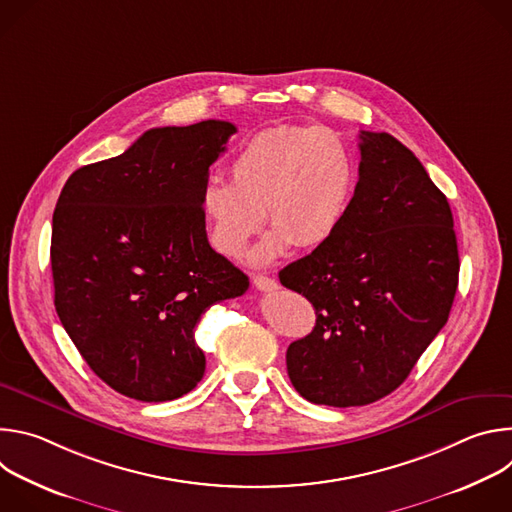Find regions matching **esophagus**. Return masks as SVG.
<instances>
[{
	"label": "esophagus",
	"instance_id": "1",
	"mask_svg": "<svg viewBox=\"0 0 512 512\" xmlns=\"http://www.w3.org/2000/svg\"><path fill=\"white\" fill-rule=\"evenodd\" d=\"M253 285L261 291H275L279 287V283L273 277H267V275H255Z\"/></svg>",
	"mask_w": 512,
	"mask_h": 512
}]
</instances>
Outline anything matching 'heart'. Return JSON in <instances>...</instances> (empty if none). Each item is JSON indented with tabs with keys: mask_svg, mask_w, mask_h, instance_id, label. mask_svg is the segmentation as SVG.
Returning <instances> with one entry per match:
<instances>
[{
	"mask_svg": "<svg viewBox=\"0 0 512 512\" xmlns=\"http://www.w3.org/2000/svg\"><path fill=\"white\" fill-rule=\"evenodd\" d=\"M229 176L231 182H208L200 196L210 245L225 257H241L265 212L273 229L253 259L267 263L291 243L312 249L338 231L354 196L356 162L324 127L277 125L241 145Z\"/></svg>",
	"mask_w": 512,
	"mask_h": 512,
	"instance_id": "obj_1",
	"label": "heart"
}]
</instances>
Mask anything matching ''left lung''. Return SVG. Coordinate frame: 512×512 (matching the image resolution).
I'll list each match as a JSON object with an SVG mask.
<instances>
[{
    "label": "left lung",
    "instance_id": "8db88e82",
    "mask_svg": "<svg viewBox=\"0 0 512 512\" xmlns=\"http://www.w3.org/2000/svg\"><path fill=\"white\" fill-rule=\"evenodd\" d=\"M360 166L338 231L279 271L316 308L291 342L287 375L316 405L356 407L393 393L450 316L458 241L444 192L389 133L360 131Z\"/></svg>",
    "mask_w": 512,
    "mask_h": 512
}]
</instances>
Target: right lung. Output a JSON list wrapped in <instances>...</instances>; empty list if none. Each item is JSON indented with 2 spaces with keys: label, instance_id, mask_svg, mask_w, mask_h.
I'll return each mask as SVG.
<instances>
[{
  "label": "right lung",
  "instance_id": "add662e5",
  "mask_svg": "<svg viewBox=\"0 0 512 512\" xmlns=\"http://www.w3.org/2000/svg\"><path fill=\"white\" fill-rule=\"evenodd\" d=\"M237 127L208 119L145 131L117 158L66 180L52 216L56 314L91 371L117 393L172 401L206 367L200 316L249 277L206 239L200 196Z\"/></svg>",
  "mask_w": 512,
  "mask_h": 512
}]
</instances>
